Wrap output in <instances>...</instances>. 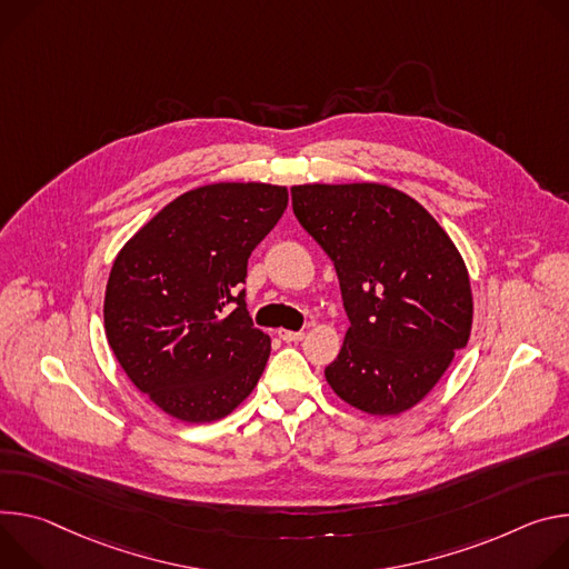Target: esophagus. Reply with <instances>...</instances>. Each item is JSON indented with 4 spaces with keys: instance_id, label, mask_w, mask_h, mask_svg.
I'll list each match as a JSON object with an SVG mask.
<instances>
[{
    "instance_id": "34e87169",
    "label": "esophagus",
    "mask_w": 569,
    "mask_h": 569,
    "mask_svg": "<svg viewBox=\"0 0 569 569\" xmlns=\"http://www.w3.org/2000/svg\"><path fill=\"white\" fill-rule=\"evenodd\" d=\"M278 337L284 341V343H298L302 341L305 332H291V330H278Z\"/></svg>"
}]
</instances>
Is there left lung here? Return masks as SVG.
Masks as SVG:
<instances>
[{
	"instance_id": "8db88e82",
	"label": "left lung",
	"mask_w": 569,
	"mask_h": 569,
	"mask_svg": "<svg viewBox=\"0 0 569 569\" xmlns=\"http://www.w3.org/2000/svg\"><path fill=\"white\" fill-rule=\"evenodd\" d=\"M293 214L335 262L350 328L326 368L332 391L398 416L443 377L472 330L461 252L438 221L380 182L296 184Z\"/></svg>"
}]
</instances>
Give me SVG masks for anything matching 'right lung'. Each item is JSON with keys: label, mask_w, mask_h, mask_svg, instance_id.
Returning a JSON list of instances; mask_svg holds the SVG:
<instances>
[{"label": "right lung", "mask_w": 569, "mask_h": 569, "mask_svg": "<svg viewBox=\"0 0 569 569\" xmlns=\"http://www.w3.org/2000/svg\"><path fill=\"white\" fill-rule=\"evenodd\" d=\"M287 203L282 184H203L164 206L117 252L106 337L129 380L171 418H226L262 377L271 339L252 328L239 287L250 252Z\"/></svg>", "instance_id": "add662e5"}]
</instances>
